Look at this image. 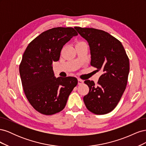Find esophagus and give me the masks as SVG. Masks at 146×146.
Segmentation results:
<instances>
[{"instance_id":"34e87169","label":"esophagus","mask_w":146,"mask_h":146,"mask_svg":"<svg viewBox=\"0 0 146 146\" xmlns=\"http://www.w3.org/2000/svg\"><path fill=\"white\" fill-rule=\"evenodd\" d=\"M84 82V81L83 80H82V79L80 78H78V85H82V84H83Z\"/></svg>"}]
</instances>
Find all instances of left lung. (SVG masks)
<instances>
[{
    "instance_id": "1",
    "label": "left lung",
    "mask_w": 146,
    "mask_h": 146,
    "mask_svg": "<svg viewBox=\"0 0 146 146\" xmlns=\"http://www.w3.org/2000/svg\"><path fill=\"white\" fill-rule=\"evenodd\" d=\"M74 29L89 44L91 65L103 72L97 85L93 81H85L90 91L83 97L84 103L92 113H108L115 108L126 88L130 70L129 57L121 42L105 31Z\"/></svg>"
}]
</instances>
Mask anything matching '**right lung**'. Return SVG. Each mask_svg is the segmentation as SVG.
Returning a JSON list of instances; mask_svg holds the SVG:
<instances>
[{"label":"right lung","instance_id":"obj_1","mask_svg":"<svg viewBox=\"0 0 146 146\" xmlns=\"http://www.w3.org/2000/svg\"><path fill=\"white\" fill-rule=\"evenodd\" d=\"M77 32L72 27H55L42 32L26 48L19 65L26 98L39 113L52 115L64 108L68 97L78 83L76 77H54L52 63Z\"/></svg>","mask_w":146,"mask_h":146}]
</instances>
